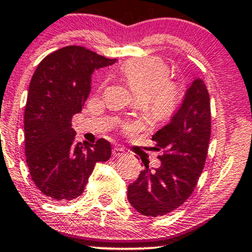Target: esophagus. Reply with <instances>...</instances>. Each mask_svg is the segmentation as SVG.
Here are the masks:
<instances>
[{"instance_id": "34e87169", "label": "esophagus", "mask_w": 252, "mask_h": 252, "mask_svg": "<svg viewBox=\"0 0 252 252\" xmlns=\"http://www.w3.org/2000/svg\"><path fill=\"white\" fill-rule=\"evenodd\" d=\"M112 154L113 157H123L126 156V151H124L123 148H120V147H115L112 149Z\"/></svg>"}]
</instances>
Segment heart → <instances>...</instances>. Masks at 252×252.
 Instances as JSON below:
<instances>
[{"instance_id": "1", "label": "heart", "mask_w": 252, "mask_h": 252, "mask_svg": "<svg viewBox=\"0 0 252 252\" xmlns=\"http://www.w3.org/2000/svg\"><path fill=\"white\" fill-rule=\"evenodd\" d=\"M126 85L140 101H145L148 112L157 120H167L182 100V87L170 80V68L157 57L135 60L121 70ZM131 130L134 124H124Z\"/></svg>"}]
</instances>
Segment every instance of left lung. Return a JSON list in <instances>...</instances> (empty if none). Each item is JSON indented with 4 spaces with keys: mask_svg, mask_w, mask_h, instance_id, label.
Here are the masks:
<instances>
[{
    "mask_svg": "<svg viewBox=\"0 0 252 252\" xmlns=\"http://www.w3.org/2000/svg\"><path fill=\"white\" fill-rule=\"evenodd\" d=\"M211 99L206 85L196 79L170 123L152 137L160 167L145 164L128 187V201L140 214L162 217L181 207L197 185L211 140Z\"/></svg>",
    "mask_w": 252,
    "mask_h": 252,
    "instance_id": "left-lung-1",
    "label": "left lung"
}]
</instances>
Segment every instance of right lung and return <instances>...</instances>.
<instances>
[{
    "mask_svg": "<svg viewBox=\"0 0 252 252\" xmlns=\"http://www.w3.org/2000/svg\"><path fill=\"white\" fill-rule=\"evenodd\" d=\"M115 62L69 45L48 55L33 74L25 107V154L32 181L46 200L79 197L94 165L111 157L105 139L94 145L75 143L71 118L90 94L93 71Z\"/></svg>",
    "mask_w": 252,
    "mask_h": 252,
    "instance_id": "add662e5",
    "label": "right lung"
}]
</instances>
